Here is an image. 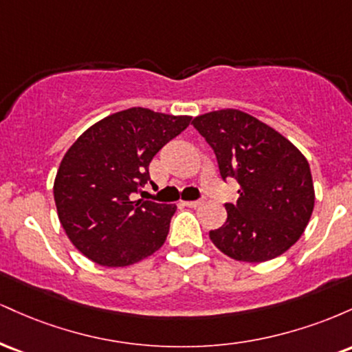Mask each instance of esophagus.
<instances>
[{
  "instance_id": "esophagus-1",
  "label": "esophagus",
  "mask_w": 352,
  "mask_h": 352,
  "mask_svg": "<svg viewBox=\"0 0 352 352\" xmlns=\"http://www.w3.org/2000/svg\"><path fill=\"white\" fill-rule=\"evenodd\" d=\"M200 204H204V199H201V200H188V201H182V205H185V207H190V208L199 207Z\"/></svg>"
}]
</instances>
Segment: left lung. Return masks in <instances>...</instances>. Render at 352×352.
<instances>
[{"label": "left lung", "mask_w": 352, "mask_h": 352, "mask_svg": "<svg viewBox=\"0 0 352 352\" xmlns=\"http://www.w3.org/2000/svg\"><path fill=\"white\" fill-rule=\"evenodd\" d=\"M192 124L215 152L221 179L240 184L236 204H225V225L210 232L213 245L246 263L292 248L314 208L306 157L280 132L236 109L208 112Z\"/></svg>", "instance_id": "8db88e82"}]
</instances>
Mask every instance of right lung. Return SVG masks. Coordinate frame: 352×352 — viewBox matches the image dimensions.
<instances>
[{
    "instance_id": "add662e5",
    "label": "right lung",
    "mask_w": 352,
    "mask_h": 352,
    "mask_svg": "<svg viewBox=\"0 0 352 352\" xmlns=\"http://www.w3.org/2000/svg\"><path fill=\"white\" fill-rule=\"evenodd\" d=\"M190 120V116L125 109L91 125L71 145L52 190L60 225L84 256L117 268L164 245L177 207L134 195L151 180L153 155Z\"/></svg>"
}]
</instances>
